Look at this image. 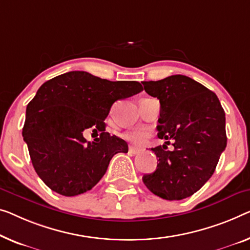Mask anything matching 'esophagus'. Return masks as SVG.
Segmentation results:
<instances>
[{
    "mask_svg": "<svg viewBox=\"0 0 250 250\" xmlns=\"http://www.w3.org/2000/svg\"><path fill=\"white\" fill-rule=\"evenodd\" d=\"M140 152V149L139 148H137V147H129V154H131V155H137V154H139Z\"/></svg>",
    "mask_w": 250,
    "mask_h": 250,
    "instance_id": "34e87169",
    "label": "esophagus"
}]
</instances>
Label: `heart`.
I'll list each match as a JSON object with an SVG mask.
<instances>
[{
    "instance_id": "1",
    "label": "heart",
    "mask_w": 250,
    "mask_h": 250,
    "mask_svg": "<svg viewBox=\"0 0 250 250\" xmlns=\"http://www.w3.org/2000/svg\"><path fill=\"white\" fill-rule=\"evenodd\" d=\"M125 138L130 143L141 146V145H144L148 140L149 132L147 130H133V131L125 133Z\"/></svg>"
}]
</instances>
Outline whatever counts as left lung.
Instances as JSON below:
<instances>
[{"label":"left lung","instance_id":"left-lung-1","mask_svg":"<svg viewBox=\"0 0 250 250\" xmlns=\"http://www.w3.org/2000/svg\"><path fill=\"white\" fill-rule=\"evenodd\" d=\"M145 91L161 103L157 131L172 140L173 150L151 148L157 168L143 176L149 191L162 199L183 200L194 194L214 173L227 146L226 114L218 96L184 75L143 82Z\"/></svg>","mask_w":250,"mask_h":250}]
</instances>
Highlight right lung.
<instances>
[{
    "label": "right lung",
    "mask_w": 250,
    "mask_h": 250,
    "mask_svg": "<svg viewBox=\"0 0 250 250\" xmlns=\"http://www.w3.org/2000/svg\"><path fill=\"white\" fill-rule=\"evenodd\" d=\"M143 91L136 81L111 82L86 72H68L43 83L27 105L22 136L33 168L48 188L64 196L89 191L105 174L111 158L128 144L105 132L112 104ZM87 128L100 131L89 143Z\"/></svg>",
    "instance_id": "right-lung-1"
}]
</instances>
